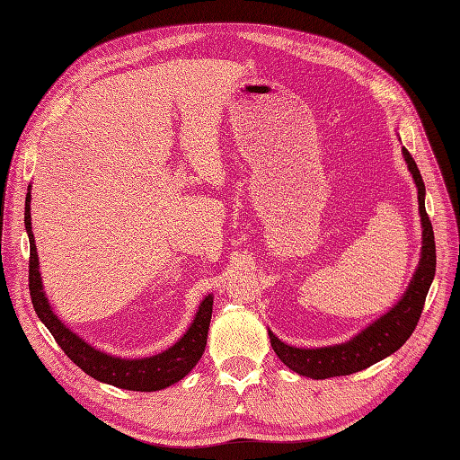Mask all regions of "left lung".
Instances as JSON below:
<instances>
[{
    "label": "left lung",
    "mask_w": 460,
    "mask_h": 460,
    "mask_svg": "<svg viewBox=\"0 0 460 460\" xmlns=\"http://www.w3.org/2000/svg\"><path fill=\"white\" fill-rule=\"evenodd\" d=\"M402 157L408 171L418 188V211L421 219V251L416 272L411 274L410 284L402 297L396 301L379 319H375L361 332L351 336L348 342L323 346V348H296L289 346L270 331V344L276 356L284 365L297 375L311 376V379H331V376L351 375L361 369L371 367L373 363L391 356L414 332L423 311V301L428 297L429 286L435 276V239L431 221L426 214V184L421 181L416 161L411 159L406 147H402Z\"/></svg>",
    "instance_id": "8db88e82"
}]
</instances>
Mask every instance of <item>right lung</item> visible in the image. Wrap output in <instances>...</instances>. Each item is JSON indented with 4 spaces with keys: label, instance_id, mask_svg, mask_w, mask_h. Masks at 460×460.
<instances>
[{
    "label": "right lung",
    "instance_id": "right-lung-1",
    "mask_svg": "<svg viewBox=\"0 0 460 460\" xmlns=\"http://www.w3.org/2000/svg\"><path fill=\"white\" fill-rule=\"evenodd\" d=\"M25 229L31 243V261H29V289L32 307L37 311L42 324L49 328L54 340L64 349L66 356L72 359L79 369H84L93 379L107 383L126 391L153 393L167 388L190 373L196 363L202 358L208 342V331L211 321V307H214V296H206L199 301V307L194 314L192 324L181 336V340L161 353L149 358H118L112 353L102 351L85 342L84 338L67 328L60 316L52 311V305L46 297V291L40 278V262L37 244H34L32 223H31V186L25 199Z\"/></svg>",
    "mask_w": 460,
    "mask_h": 460
}]
</instances>
